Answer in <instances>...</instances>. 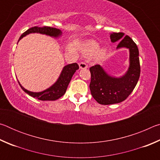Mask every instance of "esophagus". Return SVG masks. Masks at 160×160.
Listing matches in <instances>:
<instances>
[{"label":"esophagus","mask_w":160,"mask_h":160,"mask_svg":"<svg viewBox=\"0 0 160 160\" xmlns=\"http://www.w3.org/2000/svg\"><path fill=\"white\" fill-rule=\"evenodd\" d=\"M79 67L80 69H85V68H88V65H87L85 62H80L79 63Z\"/></svg>","instance_id":"esophagus-1"}]
</instances>
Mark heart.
Instances as JSON below:
<instances>
[{"label": "heart", "instance_id": "1", "mask_svg": "<svg viewBox=\"0 0 160 160\" xmlns=\"http://www.w3.org/2000/svg\"><path fill=\"white\" fill-rule=\"evenodd\" d=\"M99 45L97 42L94 41L90 42L85 45V48H84V53L86 56H92L97 53L96 56L97 57H102V56L104 55L106 51H105L104 48H100V49H99Z\"/></svg>", "mask_w": 160, "mask_h": 160}]
</instances>
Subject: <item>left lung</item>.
I'll list each match as a JSON object with an SVG mask.
<instances>
[{
	"mask_svg": "<svg viewBox=\"0 0 160 160\" xmlns=\"http://www.w3.org/2000/svg\"><path fill=\"white\" fill-rule=\"evenodd\" d=\"M112 42L119 41L116 48L129 49V68L120 78L112 77L107 73L100 65L90 68L91 82L90 89L93 98L100 104H117L125 100L134 90L140 74L139 51L137 45L128 35L123 32H113L110 34Z\"/></svg>",
	"mask_w": 160,
	"mask_h": 160,
	"instance_id": "left-lung-1",
	"label": "left lung"
}]
</instances>
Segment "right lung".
Returning a JSON list of instances; mask_svg holds the SVG:
<instances>
[{"label": "right lung", "instance_id": "right-lung-1", "mask_svg": "<svg viewBox=\"0 0 160 160\" xmlns=\"http://www.w3.org/2000/svg\"><path fill=\"white\" fill-rule=\"evenodd\" d=\"M31 33H39L56 38L61 36L62 34V32L60 29L51 28V27H43V28L33 27V28H29L25 32H24L20 36L18 42L22 37ZM78 69H79V66L76 63L68 64L64 66L61 72L60 76L56 80V82L53 85H51L49 88L42 92H34L26 90L25 88H24L21 85L20 82L18 80V81L22 90L31 97H33L37 99L42 100V101H54V100L60 98L66 93L67 88L70 80H71L72 75Z\"/></svg>", "mask_w": 160, "mask_h": 160}]
</instances>
